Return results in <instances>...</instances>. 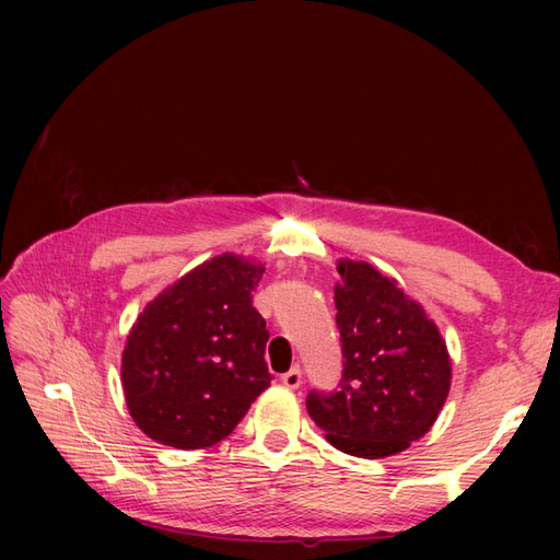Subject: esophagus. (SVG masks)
<instances>
[{"label": "esophagus", "instance_id": "esophagus-1", "mask_svg": "<svg viewBox=\"0 0 560 560\" xmlns=\"http://www.w3.org/2000/svg\"><path fill=\"white\" fill-rule=\"evenodd\" d=\"M280 381H282V385L296 389V387L301 385V381H303V371H301V366H292L290 371H284V374L280 376Z\"/></svg>", "mask_w": 560, "mask_h": 560}]
</instances>
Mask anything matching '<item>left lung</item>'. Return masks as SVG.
I'll list each match as a JSON object with an SVG mask.
<instances>
[{
    "label": "left lung",
    "mask_w": 560,
    "mask_h": 560,
    "mask_svg": "<svg viewBox=\"0 0 560 560\" xmlns=\"http://www.w3.org/2000/svg\"><path fill=\"white\" fill-rule=\"evenodd\" d=\"M334 290L343 371L334 389H311L308 416L327 442L358 457H385L425 434L451 387L442 334L395 280L364 261H338Z\"/></svg>",
    "instance_id": "left-lung-1"
}]
</instances>
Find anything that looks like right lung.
<instances>
[{"instance_id": "right-lung-1", "label": "right lung", "mask_w": 560, "mask_h": 560, "mask_svg": "<svg viewBox=\"0 0 560 560\" xmlns=\"http://www.w3.org/2000/svg\"><path fill=\"white\" fill-rule=\"evenodd\" d=\"M261 264L222 254L156 296L124 350L126 404L138 428L173 448L226 439L270 385L266 319L252 306Z\"/></svg>"}]
</instances>
